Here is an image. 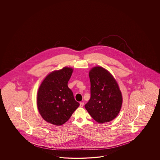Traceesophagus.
Returning a JSON list of instances; mask_svg holds the SVG:
<instances>
[{"label": "esophagus", "mask_w": 160, "mask_h": 160, "mask_svg": "<svg viewBox=\"0 0 160 160\" xmlns=\"http://www.w3.org/2000/svg\"><path fill=\"white\" fill-rule=\"evenodd\" d=\"M83 106H84V102H80V107H82Z\"/></svg>", "instance_id": "esophagus-1"}]
</instances>
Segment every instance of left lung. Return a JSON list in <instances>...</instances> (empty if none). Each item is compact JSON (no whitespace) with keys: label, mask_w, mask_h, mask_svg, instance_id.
I'll list each match as a JSON object with an SVG mask.
<instances>
[{"label":"left lung","mask_w":160,"mask_h":160,"mask_svg":"<svg viewBox=\"0 0 160 160\" xmlns=\"http://www.w3.org/2000/svg\"><path fill=\"white\" fill-rule=\"evenodd\" d=\"M88 74L91 97L85 108L98 123L111 121L118 115L122 103L117 82L110 72L100 66L92 68Z\"/></svg>","instance_id":"8db88e82"}]
</instances>
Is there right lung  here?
<instances>
[{"mask_svg":"<svg viewBox=\"0 0 160 160\" xmlns=\"http://www.w3.org/2000/svg\"><path fill=\"white\" fill-rule=\"evenodd\" d=\"M73 68L64 67L46 76L37 93V106L42 117L48 123L61 126L68 120L79 106L68 88Z\"/></svg>","mask_w":160,"mask_h":160,"instance_id":"add662e5","label":"right lung"}]
</instances>
